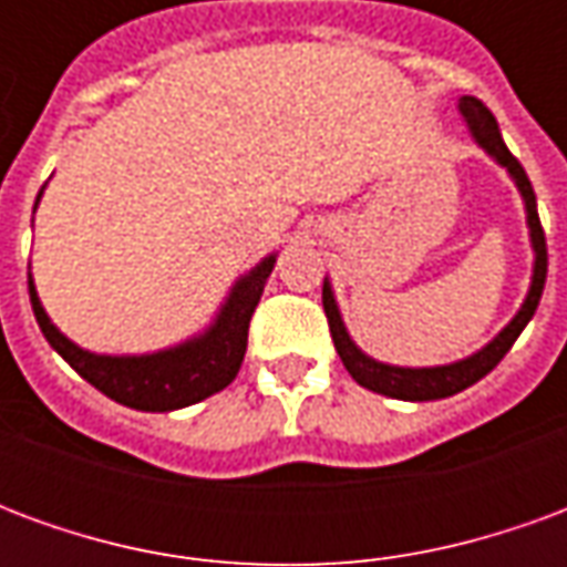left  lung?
Listing matches in <instances>:
<instances>
[{
	"mask_svg": "<svg viewBox=\"0 0 567 567\" xmlns=\"http://www.w3.org/2000/svg\"><path fill=\"white\" fill-rule=\"evenodd\" d=\"M458 109H462V115L464 121H467L471 133H474V140L513 175V182H516L519 194H523L525 212H528V227H532V246H535V276H532V288H528V297H525L523 309L516 312V319H513L486 349H480L476 355L464 358V361L446 364V368L419 370L392 368V364H380V361H373V358L364 355V352L349 340V333H346L343 328V319H340V309L333 303L331 285L324 282V288H321V303H324V316H328V324H331V337L340 361H343L346 370L352 373V380H355L358 385H364V389H370V392L377 394L398 398V401H437V398H450V394L464 392L467 385H474V382L483 380L488 370L498 368L501 358L511 352V346L516 343V337L523 333L525 324L535 316L537 303H540V295H544V282H547V236H544V227H540V218H537L535 187L528 182L523 163L516 161L511 154V148L504 145L498 121H495V115H492L476 96H462V100H458Z\"/></svg>",
	"mask_w": 567,
	"mask_h": 567,
	"instance_id": "8db88e82",
	"label": "left lung"
}]
</instances>
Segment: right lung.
I'll return each mask as SVG.
<instances>
[{"instance_id":"add662e5","label":"right lung","mask_w":567,"mask_h":567,"mask_svg":"<svg viewBox=\"0 0 567 567\" xmlns=\"http://www.w3.org/2000/svg\"><path fill=\"white\" fill-rule=\"evenodd\" d=\"M39 197H42V190H39ZM272 264H276V258L270 255L267 260H260L246 279L236 282L218 321L203 337L185 346L166 349V352H157V355L112 358L84 352L51 324L48 312L39 303L35 288H32V279L30 303L44 340L54 346L56 352L75 368V373L91 382L93 389H100L105 398L133 406V410L166 413V410L197 404V401L221 392L236 380V373L243 368V358H246L248 321L255 316V307L264 295V282L272 272Z\"/></svg>"}]
</instances>
